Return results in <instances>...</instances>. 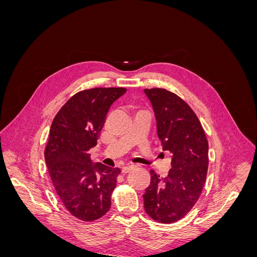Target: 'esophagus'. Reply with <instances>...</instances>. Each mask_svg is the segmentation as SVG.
<instances>
[{
    "instance_id": "esophagus-1",
    "label": "esophagus",
    "mask_w": 257,
    "mask_h": 257,
    "mask_svg": "<svg viewBox=\"0 0 257 257\" xmlns=\"http://www.w3.org/2000/svg\"><path fill=\"white\" fill-rule=\"evenodd\" d=\"M135 168V166L134 165H128V166H124V167H122V173L123 174H127V173H130L131 170H133Z\"/></svg>"
}]
</instances>
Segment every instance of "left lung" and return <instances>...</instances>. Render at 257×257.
<instances>
[{"label": "left lung", "mask_w": 257, "mask_h": 257, "mask_svg": "<svg viewBox=\"0 0 257 257\" xmlns=\"http://www.w3.org/2000/svg\"><path fill=\"white\" fill-rule=\"evenodd\" d=\"M152 104L163 150L172 168L161 178L151 170L144 206L153 220L174 223L189 213L203 191L208 170V141L197 115L182 98L165 89L144 90Z\"/></svg>", "instance_id": "8db88e82"}]
</instances>
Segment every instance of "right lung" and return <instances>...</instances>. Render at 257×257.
<instances>
[{"label":"right lung","mask_w":257,"mask_h":257,"mask_svg":"<svg viewBox=\"0 0 257 257\" xmlns=\"http://www.w3.org/2000/svg\"><path fill=\"white\" fill-rule=\"evenodd\" d=\"M125 88H94L76 93L52 121L45 161L62 204L75 217L94 221L110 209L119 168L92 163L106 115Z\"/></svg>","instance_id":"add662e5"}]
</instances>
